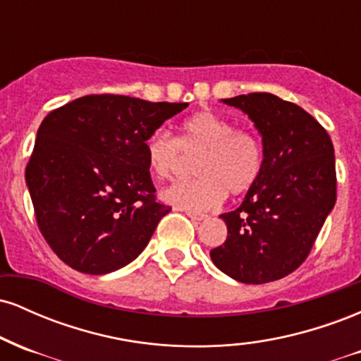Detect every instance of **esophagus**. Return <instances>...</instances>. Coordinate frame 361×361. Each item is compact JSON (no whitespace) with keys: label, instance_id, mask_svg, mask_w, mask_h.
Masks as SVG:
<instances>
[{"label":"esophagus","instance_id":"1","mask_svg":"<svg viewBox=\"0 0 361 361\" xmlns=\"http://www.w3.org/2000/svg\"><path fill=\"white\" fill-rule=\"evenodd\" d=\"M185 214L188 215L190 219H193V221H205L209 215L207 214H202V212H193V210H185Z\"/></svg>","mask_w":361,"mask_h":361}]
</instances>
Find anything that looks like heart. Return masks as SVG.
<instances>
[{
    "mask_svg": "<svg viewBox=\"0 0 361 361\" xmlns=\"http://www.w3.org/2000/svg\"><path fill=\"white\" fill-rule=\"evenodd\" d=\"M149 171L157 180H169L183 164V152L200 156L195 161L193 180L178 181L163 190V200L178 209L202 212L233 195L246 193L259 178L263 152L259 140L246 128H235L231 118L215 111H198L181 123L175 137L156 128L144 144Z\"/></svg>",
    "mask_w": 361,
    "mask_h": 361,
    "instance_id": "1",
    "label": "heart"
}]
</instances>
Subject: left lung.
Here are the masks:
<instances>
[{
    "mask_svg": "<svg viewBox=\"0 0 361 361\" xmlns=\"http://www.w3.org/2000/svg\"><path fill=\"white\" fill-rule=\"evenodd\" d=\"M222 102L255 122L263 139V168L243 204L221 215L227 239L210 258L241 283H268L304 263L336 204L334 147L312 115L275 94Z\"/></svg>",
    "mask_w": 361,
    "mask_h": 361,
    "instance_id": "left-lung-1",
    "label": "left lung"
}]
</instances>
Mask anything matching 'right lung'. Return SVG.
Here are the masks:
<instances>
[{
    "label": "right lung",
    "instance_id": "obj_1",
    "mask_svg": "<svg viewBox=\"0 0 361 361\" xmlns=\"http://www.w3.org/2000/svg\"><path fill=\"white\" fill-rule=\"evenodd\" d=\"M186 106L88 94L42 120L25 181L40 233L68 267L105 275L147 246L171 207L156 200L144 144Z\"/></svg>",
    "mask_w": 361,
    "mask_h": 361
}]
</instances>
